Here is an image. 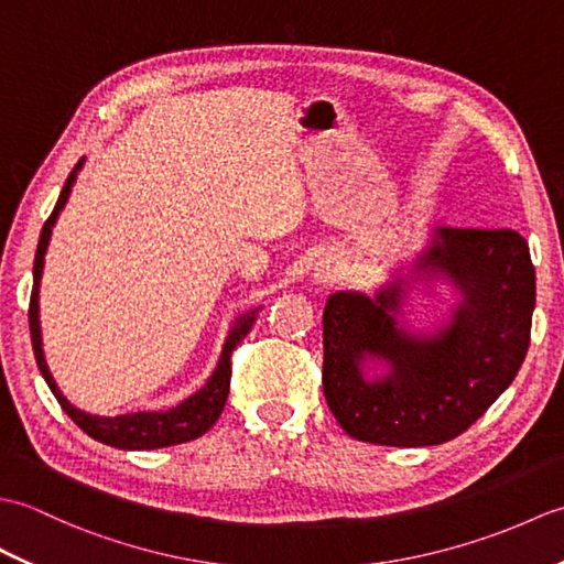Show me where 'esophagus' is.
Instances as JSON below:
<instances>
[{
	"instance_id": "obj_1",
	"label": "esophagus",
	"mask_w": 564,
	"mask_h": 564,
	"mask_svg": "<svg viewBox=\"0 0 564 564\" xmlns=\"http://www.w3.org/2000/svg\"><path fill=\"white\" fill-rule=\"evenodd\" d=\"M315 279H317L319 283H332L334 279H337V267H332L329 261H319V263H317Z\"/></svg>"
}]
</instances>
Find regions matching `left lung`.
Returning a JSON list of instances; mask_svg holds the SVG:
<instances>
[{"label":"left lung","mask_w":564,"mask_h":564,"mask_svg":"<svg viewBox=\"0 0 564 564\" xmlns=\"http://www.w3.org/2000/svg\"><path fill=\"white\" fill-rule=\"evenodd\" d=\"M463 293L448 327L431 337L398 327L400 285L376 301L334 293L322 315V386L346 434L378 446H436L470 429L505 392L529 354L535 269L517 230L441 227L419 257ZM368 357L391 370L368 381Z\"/></svg>","instance_id":"left-lung-1"}]
</instances>
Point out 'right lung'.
Listing matches in <instances>:
<instances>
[{"mask_svg": "<svg viewBox=\"0 0 564 564\" xmlns=\"http://www.w3.org/2000/svg\"><path fill=\"white\" fill-rule=\"evenodd\" d=\"M82 160L77 162L75 170L69 172L67 182L59 191V198L55 203V208L51 213V218L45 220L41 239H39V249H35V261H33V291H31V305H29V327H31V344H33V354H35V364H39L41 376L45 378L47 388L53 390L57 398L59 406H63L65 414L75 422L84 434H89L91 438H97L106 446H116L123 451H152V448H164V446H176V443H186L194 441L198 436L206 434V431L218 422V416L223 414V406L227 402V392H230V378H232V351L237 349V344L242 341L251 325L257 319V310L254 313H247L235 322V329L230 332V337L225 341V349L220 356V364L215 368V373L210 380L203 386L196 394H191L188 400H184L178 406H172L166 412H135V414H121V416H97V414H87L72 406L59 388L55 386V380L51 376V370L45 366L43 358V344H41V325H39V289H41V273H43V257H45V247L51 242V232L53 225L57 220L59 210L67 203L69 188L75 184V176L79 172Z\"/></svg>", "mask_w": 564, "mask_h": 564, "instance_id": "obj_1", "label": "right lung"}]
</instances>
